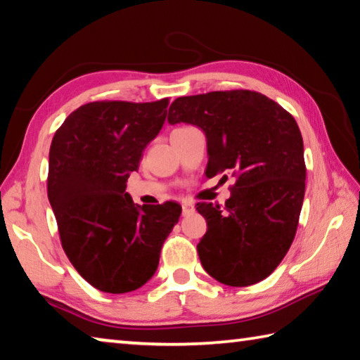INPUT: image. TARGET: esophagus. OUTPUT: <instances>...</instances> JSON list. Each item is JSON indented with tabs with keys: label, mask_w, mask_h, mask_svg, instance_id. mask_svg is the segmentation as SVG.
<instances>
[{
	"label": "esophagus",
	"mask_w": 360,
	"mask_h": 360,
	"mask_svg": "<svg viewBox=\"0 0 360 360\" xmlns=\"http://www.w3.org/2000/svg\"><path fill=\"white\" fill-rule=\"evenodd\" d=\"M193 211H195V208H193L192 203H182V214L187 216V214H191V212H193Z\"/></svg>",
	"instance_id": "obj_1"
}]
</instances>
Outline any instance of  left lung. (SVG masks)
<instances>
[{
  "label": "left lung",
  "instance_id": "1",
  "mask_svg": "<svg viewBox=\"0 0 360 360\" xmlns=\"http://www.w3.org/2000/svg\"><path fill=\"white\" fill-rule=\"evenodd\" d=\"M168 122L203 130L208 178H236L224 208L197 205L208 224L197 245L206 273L231 288L265 279L288 254L303 205L307 168L295 119L265 95L227 90L179 96Z\"/></svg>",
  "mask_w": 360,
  "mask_h": 360
}]
</instances>
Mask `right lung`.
Listing matches in <instances>:
<instances>
[{
	"label": "right lung",
	"mask_w": 360,
	"mask_h": 360,
	"mask_svg": "<svg viewBox=\"0 0 360 360\" xmlns=\"http://www.w3.org/2000/svg\"><path fill=\"white\" fill-rule=\"evenodd\" d=\"M168 98L95 101L53 135L47 195L65 254L85 281L108 294L136 290L154 276L181 206H139L125 192L143 150L167 119Z\"/></svg>",
	"instance_id": "1"
}]
</instances>
